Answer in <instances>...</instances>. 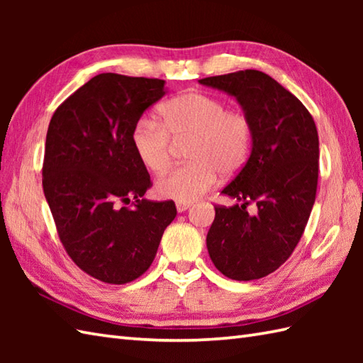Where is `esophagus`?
<instances>
[{
	"label": "esophagus",
	"mask_w": 363,
	"mask_h": 363,
	"mask_svg": "<svg viewBox=\"0 0 363 363\" xmlns=\"http://www.w3.org/2000/svg\"><path fill=\"white\" fill-rule=\"evenodd\" d=\"M190 203H176V209L177 212H186L187 209H190Z\"/></svg>",
	"instance_id": "34e87169"
}]
</instances>
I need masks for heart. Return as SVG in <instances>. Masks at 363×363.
<instances>
[{
    "mask_svg": "<svg viewBox=\"0 0 363 363\" xmlns=\"http://www.w3.org/2000/svg\"><path fill=\"white\" fill-rule=\"evenodd\" d=\"M160 123L140 118L130 130V143L138 160L159 173L172 159V140L190 138L187 159L162 174L156 191L162 198L190 203L209 191L217 174L233 176L250 157L252 123L238 109H226L220 98L201 91H186L159 107Z\"/></svg>",
    "mask_w": 363,
    "mask_h": 363,
    "instance_id": "1",
    "label": "heart"
}]
</instances>
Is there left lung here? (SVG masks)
<instances>
[{
  "label": "left lung",
  "instance_id": "left-lung-1",
  "mask_svg": "<svg viewBox=\"0 0 363 363\" xmlns=\"http://www.w3.org/2000/svg\"><path fill=\"white\" fill-rule=\"evenodd\" d=\"M235 96L252 123L245 167L221 194L240 201L215 206L207 251L229 279L276 272L303 235L318 186V133L311 112L279 82L257 70L199 79ZM255 204V213L247 206Z\"/></svg>",
  "mask_w": 363,
  "mask_h": 363
}]
</instances>
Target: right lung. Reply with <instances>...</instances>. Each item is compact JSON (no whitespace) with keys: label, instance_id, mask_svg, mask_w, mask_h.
Here are the masks:
<instances>
[{"label":"right lung","instance_id":"add662e5","mask_svg":"<svg viewBox=\"0 0 363 363\" xmlns=\"http://www.w3.org/2000/svg\"><path fill=\"white\" fill-rule=\"evenodd\" d=\"M165 81L101 73L52 113L42 168L43 194L60 242L84 273L128 284L152 264L176 217L173 201L145 199L152 182L130 143Z\"/></svg>","mask_w":363,"mask_h":363}]
</instances>
